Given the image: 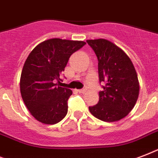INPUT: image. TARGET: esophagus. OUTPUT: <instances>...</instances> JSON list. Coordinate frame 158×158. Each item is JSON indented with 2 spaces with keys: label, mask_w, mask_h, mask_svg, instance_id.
I'll use <instances>...</instances> for the list:
<instances>
[{
  "label": "esophagus",
  "mask_w": 158,
  "mask_h": 158,
  "mask_svg": "<svg viewBox=\"0 0 158 158\" xmlns=\"http://www.w3.org/2000/svg\"><path fill=\"white\" fill-rule=\"evenodd\" d=\"M86 91V89H79V90H78V92H79V94H85Z\"/></svg>",
  "instance_id": "34e87169"
}]
</instances>
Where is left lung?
I'll return each instance as SVG.
<instances>
[{
  "label": "left lung",
  "mask_w": 158,
  "mask_h": 158,
  "mask_svg": "<svg viewBox=\"0 0 158 158\" xmlns=\"http://www.w3.org/2000/svg\"><path fill=\"white\" fill-rule=\"evenodd\" d=\"M98 60L99 81L105 82L98 104L89 106L94 116L106 122L125 118L132 110L139 94L135 68L127 54L110 41L87 40Z\"/></svg>",
  "instance_id": "1"
}]
</instances>
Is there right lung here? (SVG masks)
Here are the masks:
<instances>
[{
    "instance_id": "1",
    "label": "right lung",
    "mask_w": 158,
    "mask_h": 158,
    "mask_svg": "<svg viewBox=\"0 0 158 158\" xmlns=\"http://www.w3.org/2000/svg\"><path fill=\"white\" fill-rule=\"evenodd\" d=\"M84 41L52 38L39 43L29 53L20 76V93L31 115L39 122L54 125L68 111L70 89L60 87L62 72L72 54Z\"/></svg>"
}]
</instances>
